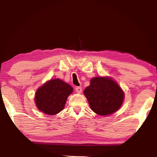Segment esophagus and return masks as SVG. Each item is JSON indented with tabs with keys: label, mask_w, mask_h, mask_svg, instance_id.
<instances>
[{
	"label": "esophagus",
	"mask_w": 157,
	"mask_h": 157,
	"mask_svg": "<svg viewBox=\"0 0 157 157\" xmlns=\"http://www.w3.org/2000/svg\"><path fill=\"white\" fill-rule=\"evenodd\" d=\"M76 91L78 94H81V91H82V88L80 87V86L76 87Z\"/></svg>",
	"instance_id": "obj_1"
}]
</instances>
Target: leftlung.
Segmentation results:
<instances>
[{"label":"left lung","instance_id":"obj_1","mask_svg":"<svg viewBox=\"0 0 157 157\" xmlns=\"http://www.w3.org/2000/svg\"><path fill=\"white\" fill-rule=\"evenodd\" d=\"M90 108L96 114H112L120 109L124 100V92L120 86L109 76L94 77L83 91Z\"/></svg>","mask_w":157,"mask_h":157}]
</instances>
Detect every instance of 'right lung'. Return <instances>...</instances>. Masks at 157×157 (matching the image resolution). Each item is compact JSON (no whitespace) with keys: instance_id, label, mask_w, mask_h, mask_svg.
I'll return each mask as SVG.
<instances>
[{"instance_id":"right-lung-1","label":"right lung","mask_w":157,"mask_h":157,"mask_svg":"<svg viewBox=\"0 0 157 157\" xmlns=\"http://www.w3.org/2000/svg\"><path fill=\"white\" fill-rule=\"evenodd\" d=\"M73 88L59 78L51 79L36 90L34 97L38 110L47 115H56L64 109Z\"/></svg>"}]
</instances>
